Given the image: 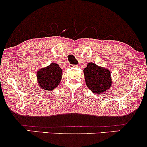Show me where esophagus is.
I'll return each instance as SVG.
<instances>
[{"instance_id": "34e87169", "label": "esophagus", "mask_w": 147, "mask_h": 147, "mask_svg": "<svg viewBox=\"0 0 147 147\" xmlns=\"http://www.w3.org/2000/svg\"><path fill=\"white\" fill-rule=\"evenodd\" d=\"M76 66H77V65H73V64H70V65H69V68H74V67Z\"/></svg>"}]
</instances>
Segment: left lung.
I'll return each mask as SVG.
<instances>
[{"label":"left lung","instance_id":"obj_1","mask_svg":"<svg viewBox=\"0 0 147 147\" xmlns=\"http://www.w3.org/2000/svg\"><path fill=\"white\" fill-rule=\"evenodd\" d=\"M86 83L94 93H100L111 87V75L110 70L97 66L95 63H88L84 70Z\"/></svg>","mask_w":147,"mask_h":147}]
</instances>
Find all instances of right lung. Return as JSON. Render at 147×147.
I'll list each match as a JSON object with an SVG mask.
<instances>
[{
	"label": "right lung",
	"instance_id": "right-lung-1",
	"mask_svg": "<svg viewBox=\"0 0 147 147\" xmlns=\"http://www.w3.org/2000/svg\"><path fill=\"white\" fill-rule=\"evenodd\" d=\"M62 70L58 64L52 63L46 68L37 72L38 84L41 88L51 90L58 86L61 80Z\"/></svg>",
	"mask_w": 147,
	"mask_h": 147
}]
</instances>
